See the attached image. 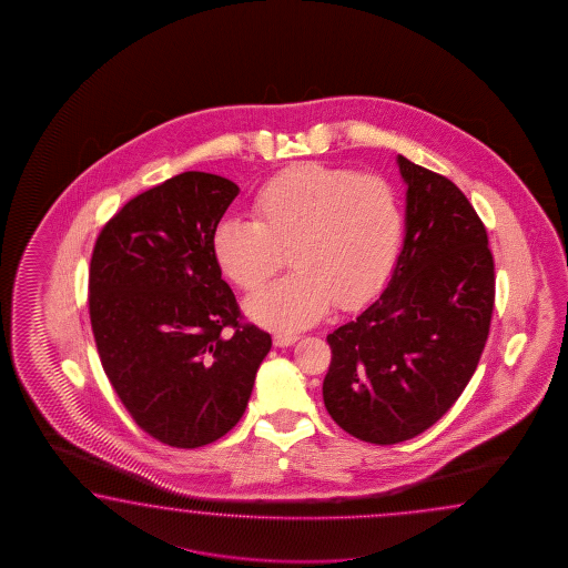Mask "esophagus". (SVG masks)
<instances>
[{
    "label": "esophagus",
    "instance_id": "obj_1",
    "mask_svg": "<svg viewBox=\"0 0 568 568\" xmlns=\"http://www.w3.org/2000/svg\"><path fill=\"white\" fill-rule=\"evenodd\" d=\"M298 341L296 335H290V333H276L274 335V345L276 347H288V345H294Z\"/></svg>",
    "mask_w": 568,
    "mask_h": 568
}]
</instances>
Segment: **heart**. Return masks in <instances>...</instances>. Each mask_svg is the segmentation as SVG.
I'll return each instance as SVG.
<instances>
[{
    "label": "heart",
    "instance_id": "heart-1",
    "mask_svg": "<svg viewBox=\"0 0 568 568\" xmlns=\"http://www.w3.org/2000/svg\"><path fill=\"white\" fill-rule=\"evenodd\" d=\"M252 215L219 223L213 255L237 288L255 292L288 252L294 272L245 302L254 321L276 328L313 325L331 304L351 311L369 301L394 267L404 231L386 179L314 162L267 182Z\"/></svg>",
    "mask_w": 568,
    "mask_h": 568
}]
</instances>
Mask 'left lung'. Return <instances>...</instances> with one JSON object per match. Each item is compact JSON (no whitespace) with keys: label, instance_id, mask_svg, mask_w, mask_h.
Listing matches in <instances>:
<instances>
[{"label":"left lung","instance_id":"obj_1","mask_svg":"<svg viewBox=\"0 0 568 568\" xmlns=\"http://www.w3.org/2000/svg\"><path fill=\"white\" fill-rule=\"evenodd\" d=\"M406 235L377 301L326 341L323 399L349 435L396 445L443 418L469 384L495 301L487 231L455 182L398 156Z\"/></svg>","mask_w":568,"mask_h":568}]
</instances>
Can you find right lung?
Listing matches in <instances>:
<instances>
[{"mask_svg": "<svg viewBox=\"0 0 568 568\" xmlns=\"http://www.w3.org/2000/svg\"><path fill=\"white\" fill-rule=\"evenodd\" d=\"M237 194L223 176L182 172L123 205L93 247L89 314L101 365L135 424L170 447L227 435L272 347L266 331L242 323L213 255Z\"/></svg>", "mask_w": 568, "mask_h": 568, "instance_id": "add662e5", "label": "right lung"}]
</instances>
